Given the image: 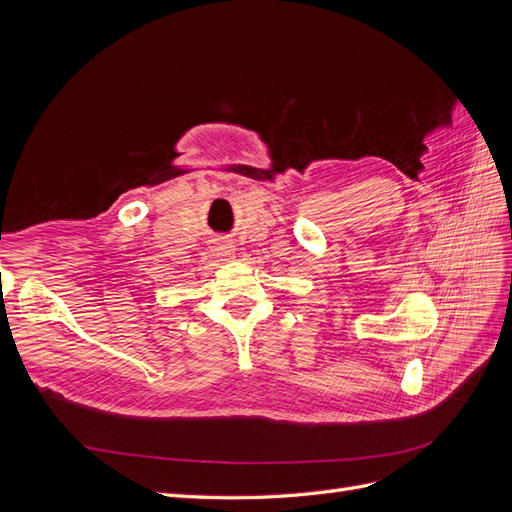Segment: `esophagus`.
Returning <instances> with one entry per match:
<instances>
[{"instance_id":"esophagus-1","label":"esophagus","mask_w":512,"mask_h":512,"mask_svg":"<svg viewBox=\"0 0 512 512\" xmlns=\"http://www.w3.org/2000/svg\"><path fill=\"white\" fill-rule=\"evenodd\" d=\"M215 254H218L220 258H230L232 254H235V247L228 243H220L218 247H215Z\"/></svg>"}]
</instances>
